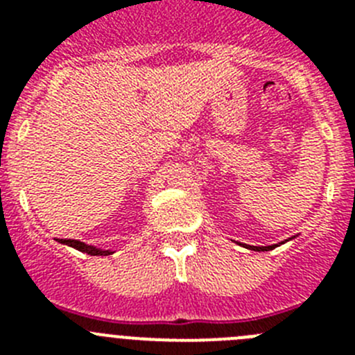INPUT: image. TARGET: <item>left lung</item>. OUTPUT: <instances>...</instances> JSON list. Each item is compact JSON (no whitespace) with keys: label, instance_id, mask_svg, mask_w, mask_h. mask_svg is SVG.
I'll use <instances>...</instances> for the list:
<instances>
[{"label":"left lung","instance_id":"8db88e82","mask_svg":"<svg viewBox=\"0 0 355 355\" xmlns=\"http://www.w3.org/2000/svg\"><path fill=\"white\" fill-rule=\"evenodd\" d=\"M293 238H295V236L288 238V240L281 241V243H275V245H266V247H258V245H245V243H243V247H245V249H249V250H256V252H266V250H272V249H275V247H279V245H283V243H286V241L293 240Z\"/></svg>","mask_w":355,"mask_h":355}]
</instances>
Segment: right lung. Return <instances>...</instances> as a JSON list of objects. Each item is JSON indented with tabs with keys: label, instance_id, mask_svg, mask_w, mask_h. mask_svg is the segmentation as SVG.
Wrapping results in <instances>:
<instances>
[{
	"label": "right lung",
	"instance_id": "right-lung-1",
	"mask_svg": "<svg viewBox=\"0 0 355 355\" xmlns=\"http://www.w3.org/2000/svg\"><path fill=\"white\" fill-rule=\"evenodd\" d=\"M58 243H64V245L72 247V249L80 250V252H87L90 256H110V254H114L112 249H101V247L96 245H89V243H85V241L80 240H64V238H58Z\"/></svg>",
	"mask_w": 355,
	"mask_h": 355
}]
</instances>
